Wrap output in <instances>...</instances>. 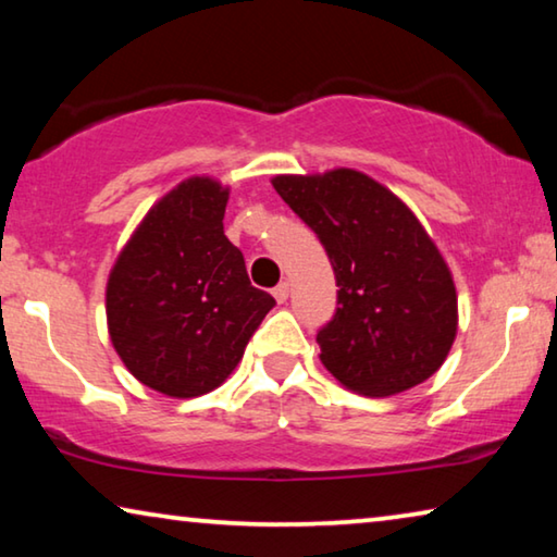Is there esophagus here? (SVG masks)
Here are the masks:
<instances>
[{
	"mask_svg": "<svg viewBox=\"0 0 557 557\" xmlns=\"http://www.w3.org/2000/svg\"><path fill=\"white\" fill-rule=\"evenodd\" d=\"M272 295H275V299L280 301V305H285L287 297H289V285H287V282H280V285L272 289Z\"/></svg>",
	"mask_w": 557,
	"mask_h": 557,
	"instance_id": "1",
	"label": "esophagus"
}]
</instances>
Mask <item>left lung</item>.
<instances>
[{"mask_svg":"<svg viewBox=\"0 0 557 557\" xmlns=\"http://www.w3.org/2000/svg\"><path fill=\"white\" fill-rule=\"evenodd\" d=\"M270 182L319 235L336 272V314L317 334L324 369L371 398L437 373L457 338V287L410 206L348 166Z\"/></svg>","mask_w":557,"mask_h":557,"instance_id":"obj_1","label":"left lung"}]
</instances>
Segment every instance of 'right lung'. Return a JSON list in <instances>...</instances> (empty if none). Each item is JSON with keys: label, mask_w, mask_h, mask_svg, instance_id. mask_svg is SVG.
<instances>
[{"label": "right lung", "mask_w": 557, "mask_h": 557, "mask_svg": "<svg viewBox=\"0 0 557 557\" xmlns=\"http://www.w3.org/2000/svg\"><path fill=\"white\" fill-rule=\"evenodd\" d=\"M231 186L188 176L166 191L122 245L108 275L112 348L139 383L169 398H199L228 379L275 305L250 285L225 238Z\"/></svg>", "instance_id": "obj_1"}]
</instances>
